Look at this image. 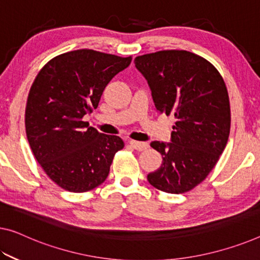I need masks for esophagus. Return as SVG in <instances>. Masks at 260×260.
<instances>
[{
    "label": "esophagus",
    "mask_w": 260,
    "mask_h": 260,
    "mask_svg": "<svg viewBox=\"0 0 260 260\" xmlns=\"http://www.w3.org/2000/svg\"><path fill=\"white\" fill-rule=\"evenodd\" d=\"M130 145L134 147L135 150L137 151H143V150H146L147 147H149V144L147 143H144V142H136V141H131Z\"/></svg>",
    "instance_id": "esophagus-1"
}]
</instances>
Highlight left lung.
<instances>
[{
  "label": "left lung",
  "mask_w": 260,
  "mask_h": 260,
  "mask_svg": "<svg viewBox=\"0 0 260 260\" xmlns=\"http://www.w3.org/2000/svg\"><path fill=\"white\" fill-rule=\"evenodd\" d=\"M135 65L149 83L155 109L175 119L171 143H151L162 162L147 180L166 193H186L205 180L228 143L231 116L224 80L208 60L183 50L139 55Z\"/></svg>",
  "instance_id": "obj_1"
}]
</instances>
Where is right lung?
Wrapping results in <instances>:
<instances>
[{"instance_id":"1","label":"right lung","mask_w":260,"mask_h":260,"mask_svg":"<svg viewBox=\"0 0 260 260\" xmlns=\"http://www.w3.org/2000/svg\"><path fill=\"white\" fill-rule=\"evenodd\" d=\"M131 60L82 49L51 59L36 77L25 108L26 137L36 160L62 189L96 188L124 147L118 136L99 133L82 117L96 109L106 86Z\"/></svg>"}]
</instances>
